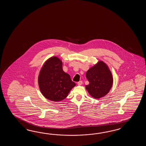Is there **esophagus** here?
Returning <instances> with one entry per match:
<instances>
[{
    "label": "esophagus",
    "mask_w": 146,
    "mask_h": 146,
    "mask_svg": "<svg viewBox=\"0 0 146 146\" xmlns=\"http://www.w3.org/2000/svg\"><path fill=\"white\" fill-rule=\"evenodd\" d=\"M77 84L78 86H81L82 84V81H80L78 82Z\"/></svg>",
    "instance_id": "1"
}]
</instances>
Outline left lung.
I'll return each instance as SVG.
<instances>
[{
  "mask_svg": "<svg viewBox=\"0 0 146 146\" xmlns=\"http://www.w3.org/2000/svg\"><path fill=\"white\" fill-rule=\"evenodd\" d=\"M89 84L86 88L90 95L95 99L105 96L109 93L113 84V77L108 66L103 62L91 67L86 73Z\"/></svg>",
  "mask_w": 146,
  "mask_h": 146,
  "instance_id": "obj_1",
  "label": "left lung"
}]
</instances>
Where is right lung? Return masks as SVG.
I'll use <instances>...</instances> for the list:
<instances>
[{
    "mask_svg": "<svg viewBox=\"0 0 146 146\" xmlns=\"http://www.w3.org/2000/svg\"><path fill=\"white\" fill-rule=\"evenodd\" d=\"M62 65L58 58L51 57L45 62L39 74L38 82L41 93L53 101L65 99L76 86L69 74L63 71Z\"/></svg>",
    "mask_w": 146,
    "mask_h": 146,
    "instance_id": "right-lung-1",
    "label": "right lung"
}]
</instances>
